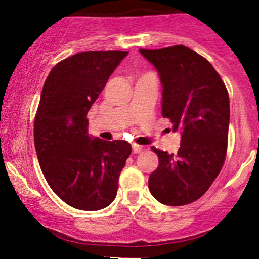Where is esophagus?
<instances>
[{"instance_id":"obj_1","label":"esophagus","mask_w":259,"mask_h":259,"mask_svg":"<svg viewBox=\"0 0 259 259\" xmlns=\"http://www.w3.org/2000/svg\"><path fill=\"white\" fill-rule=\"evenodd\" d=\"M143 150H144V147H142V145H133V152L135 153V154H138V153H142Z\"/></svg>"}]
</instances>
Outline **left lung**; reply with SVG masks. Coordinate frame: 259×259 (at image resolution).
Instances as JSON below:
<instances>
[{"label":"left lung","mask_w":259,"mask_h":259,"mask_svg":"<svg viewBox=\"0 0 259 259\" xmlns=\"http://www.w3.org/2000/svg\"><path fill=\"white\" fill-rule=\"evenodd\" d=\"M159 74L162 115L181 132L176 154L152 147L159 164L149 176V191L168 206L196 201L222 170L228 147L229 95L219 73L185 45L139 49Z\"/></svg>","instance_id":"1"}]
</instances>
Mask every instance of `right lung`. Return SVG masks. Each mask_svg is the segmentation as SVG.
Instances as JSON below:
<instances>
[{
  "label": "right lung",
  "mask_w": 259,
  "mask_h": 259,
  "mask_svg": "<svg viewBox=\"0 0 259 259\" xmlns=\"http://www.w3.org/2000/svg\"><path fill=\"white\" fill-rule=\"evenodd\" d=\"M127 55L121 50L82 52L53 67L34 121L37 160L50 188L69 206L96 211L116 197L132 145L89 135L87 112Z\"/></svg>",
  "instance_id": "1"
}]
</instances>
